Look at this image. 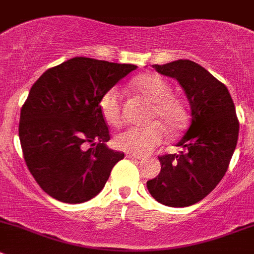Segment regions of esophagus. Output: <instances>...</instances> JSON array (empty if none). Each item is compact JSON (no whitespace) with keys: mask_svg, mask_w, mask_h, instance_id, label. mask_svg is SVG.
<instances>
[{"mask_svg":"<svg viewBox=\"0 0 254 254\" xmlns=\"http://www.w3.org/2000/svg\"><path fill=\"white\" fill-rule=\"evenodd\" d=\"M127 157H129V159H135V160H142V159H144V156H141V155L131 154V152L127 154Z\"/></svg>","mask_w":254,"mask_h":254,"instance_id":"esophagus-1","label":"esophagus"}]
</instances>
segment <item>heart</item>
Returning a JSON list of instances; mask_svg holds the SVG:
<instances>
[{"label":"heart","mask_w":254,"mask_h":254,"mask_svg":"<svg viewBox=\"0 0 254 254\" xmlns=\"http://www.w3.org/2000/svg\"><path fill=\"white\" fill-rule=\"evenodd\" d=\"M132 89L152 103L149 114L151 124L131 127L120 132L115 139L117 146L132 154H147L160 145L167 131L176 134L187 120L184 103L172 95V88L166 80L152 73H146L131 82ZM99 109L108 124L118 127L122 123V95L118 88H110L99 99Z\"/></svg>","instance_id":"heart-1"}]
</instances>
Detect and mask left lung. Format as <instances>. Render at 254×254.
I'll use <instances>...</instances> for the list:
<instances>
[{
  "label": "left lung",
  "mask_w": 254,
  "mask_h": 254,
  "mask_svg": "<svg viewBox=\"0 0 254 254\" xmlns=\"http://www.w3.org/2000/svg\"><path fill=\"white\" fill-rule=\"evenodd\" d=\"M154 68L184 88L191 125L177 142L182 151L159 156L161 171L146 186L157 202L187 207L205 198L225 176L237 145L240 122L227 87L200 64L180 59Z\"/></svg>",
  "instance_id": "left-lung-1"
}]
</instances>
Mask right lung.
<instances>
[{"label": "right lung", "mask_w": 254, "mask_h": 254, "mask_svg": "<svg viewBox=\"0 0 254 254\" xmlns=\"http://www.w3.org/2000/svg\"><path fill=\"white\" fill-rule=\"evenodd\" d=\"M136 68L75 57L49 68L32 85L21 109L19 141L29 172L51 197L89 201L124 159L105 145L110 135L99 99Z\"/></svg>", "instance_id": "right-lung-1"}]
</instances>
